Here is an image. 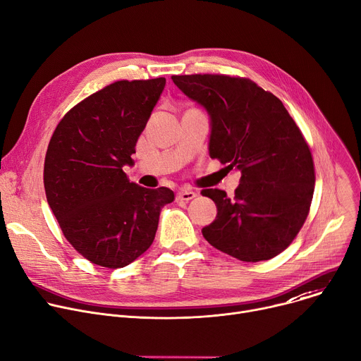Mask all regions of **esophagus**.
Returning <instances> with one entry per match:
<instances>
[{"label":"esophagus","instance_id":"34e87169","mask_svg":"<svg viewBox=\"0 0 361 361\" xmlns=\"http://www.w3.org/2000/svg\"><path fill=\"white\" fill-rule=\"evenodd\" d=\"M197 195L195 193V191H190V190H181L177 193V200H181V202H188V200H193Z\"/></svg>","mask_w":361,"mask_h":361}]
</instances>
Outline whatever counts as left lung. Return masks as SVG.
<instances>
[{
	"label": "left lung",
	"mask_w": 361,
	"mask_h": 361,
	"mask_svg": "<svg viewBox=\"0 0 361 361\" xmlns=\"http://www.w3.org/2000/svg\"><path fill=\"white\" fill-rule=\"evenodd\" d=\"M171 78L210 116V158L241 171L233 197L219 188L202 190L218 207L202 229L206 241L247 262L279 255L303 226L315 190L314 159L299 126L274 94L250 78Z\"/></svg>",
	"instance_id": "obj_1"
}]
</instances>
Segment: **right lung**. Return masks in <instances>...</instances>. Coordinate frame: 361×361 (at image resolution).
<instances>
[{"mask_svg": "<svg viewBox=\"0 0 361 361\" xmlns=\"http://www.w3.org/2000/svg\"><path fill=\"white\" fill-rule=\"evenodd\" d=\"M165 78L122 80L88 95L58 123L46 151V199L84 258L122 269L154 243L173 190L130 183L125 165L159 100Z\"/></svg>", "mask_w": 361, "mask_h": 361, "instance_id": "obj_1", "label": "right lung"}]
</instances>
